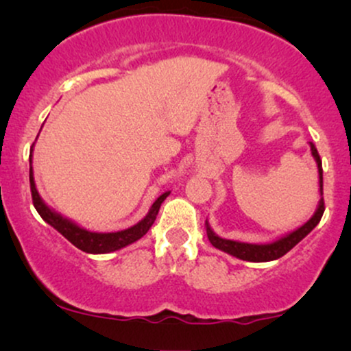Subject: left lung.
<instances>
[{"label": "left lung", "instance_id": "left-lung-1", "mask_svg": "<svg viewBox=\"0 0 351 351\" xmlns=\"http://www.w3.org/2000/svg\"><path fill=\"white\" fill-rule=\"evenodd\" d=\"M310 147H312V155L315 156L317 165H318V176H320V204H318L317 213L312 216V219L307 221L304 226L297 229V231L291 232L282 239L276 241L272 244H263V245H257V244H245V243H236V241H229V239H221L217 237L215 232L209 229V226L206 224V232H208V239L215 247L221 249V251L231 254V256L239 257L243 261H249V263H267V261H276L279 257L287 254L295 244H299L305 236L312 231L313 228L320 223L322 216H324L325 211V203H324V170H322V160L320 155H318L315 145L310 142Z\"/></svg>", "mask_w": 351, "mask_h": 351}]
</instances>
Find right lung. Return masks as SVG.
<instances>
[{
    "instance_id": "right-lung-1",
    "label": "right lung",
    "mask_w": 351,
    "mask_h": 351,
    "mask_svg": "<svg viewBox=\"0 0 351 351\" xmlns=\"http://www.w3.org/2000/svg\"><path fill=\"white\" fill-rule=\"evenodd\" d=\"M29 163H31V155H29ZM29 184H31V196H33V204L36 211L39 213V216H41L47 224H51L52 228L58 229L60 234L66 237L69 243L74 244L75 247L88 254L114 252L117 249H122L125 245L135 243V241H138L140 237H143L147 234L148 229L152 228V224L155 223L156 215H158V209L162 206L165 198L170 195V193H163V195L152 204L148 215L145 216L140 223H136L135 226L119 232H90V231H86V229L75 226V224L71 223V221L64 219L62 216H59L58 213L51 211V209L43 203V199L39 198V193L34 184L33 167L29 168Z\"/></svg>"
}]
</instances>
